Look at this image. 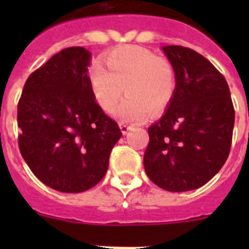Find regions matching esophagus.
<instances>
[{"label":"esophagus","mask_w":249,"mask_h":249,"mask_svg":"<svg viewBox=\"0 0 249 249\" xmlns=\"http://www.w3.org/2000/svg\"><path fill=\"white\" fill-rule=\"evenodd\" d=\"M120 128H121V131H122L123 135H126L127 132H128L129 129H131V126H128V124H127V123L121 122V123H120Z\"/></svg>","instance_id":"esophagus-1"}]
</instances>
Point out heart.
<instances>
[{
  "label": "heart",
  "instance_id": "heart-1",
  "mask_svg": "<svg viewBox=\"0 0 249 249\" xmlns=\"http://www.w3.org/2000/svg\"><path fill=\"white\" fill-rule=\"evenodd\" d=\"M108 71L94 63L89 71V86L103 111H114L126 91L128 97L116 111L124 122H143L149 111L160 113L173 100L176 73L166 57L138 46H123L103 58Z\"/></svg>",
  "mask_w": 249,
  "mask_h": 249
}]
</instances>
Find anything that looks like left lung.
Returning <instances> with one entry per match:
<instances>
[{
	"label": "left lung",
	"instance_id": "8db88e82",
	"mask_svg": "<svg viewBox=\"0 0 249 249\" xmlns=\"http://www.w3.org/2000/svg\"><path fill=\"white\" fill-rule=\"evenodd\" d=\"M176 73V92L160 121L148 128L144 171L169 192L199 188L227 160L234 108L230 87L212 63L191 48L162 47Z\"/></svg>",
	"mask_w": 249,
	"mask_h": 249
}]
</instances>
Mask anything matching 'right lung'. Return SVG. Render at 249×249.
Listing matches in <instances>:
<instances>
[{"label":"right lung","mask_w":249,"mask_h":249,"mask_svg":"<svg viewBox=\"0 0 249 249\" xmlns=\"http://www.w3.org/2000/svg\"><path fill=\"white\" fill-rule=\"evenodd\" d=\"M89 61L83 47L56 53L30 74L17 106L22 157L39 181L59 192L96 186L122 136L96 102Z\"/></svg>","instance_id":"right-lung-1"}]
</instances>
